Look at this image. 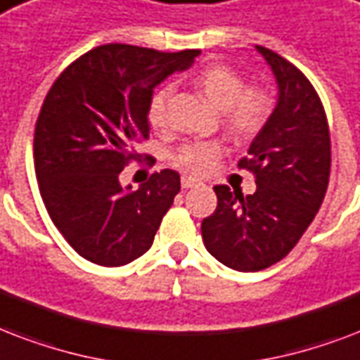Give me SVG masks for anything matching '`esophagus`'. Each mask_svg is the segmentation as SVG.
<instances>
[{
	"mask_svg": "<svg viewBox=\"0 0 360 360\" xmlns=\"http://www.w3.org/2000/svg\"><path fill=\"white\" fill-rule=\"evenodd\" d=\"M199 180H195L193 176H182V188L188 189V188H193V186H199Z\"/></svg>",
	"mask_w": 360,
	"mask_h": 360,
	"instance_id": "1",
	"label": "esophagus"
}]
</instances>
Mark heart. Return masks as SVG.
Returning <instances> with one entry per match:
<instances>
[{"label":"heart","instance_id":"b5f03b06","mask_svg":"<svg viewBox=\"0 0 360 360\" xmlns=\"http://www.w3.org/2000/svg\"><path fill=\"white\" fill-rule=\"evenodd\" d=\"M195 86L224 110L227 129L236 136L257 135L270 120L274 99L263 86H248L246 79L236 69L224 63L205 67ZM150 124L163 127L167 124V94L161 91L150 105ZM225 148L219 141H193L184 144L172 155L174 165L191 174H206L221 160Z\"/></svg>","mask_w":360,"mask_h":360}]
</instances>
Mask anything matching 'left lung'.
<instances>
[{
  "mask_svg": "<svg viewBox=\"0 0 360 360\" xmlns=\"http://www.w3.org/2000/svg\"><path fill=\"white\" fill-rule=\"evenodd\" d=\"M278 80L274 112L238 161L257 189L216 186L218 206L202 219L206 250L229 269L257 272L291 252L316 218L330 176V133L316 88L299 67L257 46Z\"/></svg>",
  "mask_w": 360,
  "mask_h": 360,
  "instance_id": "8db88e82",
  "label": "left lung"
}]
</instances>
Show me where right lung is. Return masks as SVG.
<instances>
[{
    "instance_id": "obj_1",
    "label": "right lung",
    "mask_w": 360,
    "mask_h": 360,
    "mask_svg": "<svg viewBox=\"0 0 360 360\" xmlns=\"http://www.w3.org/2000/svg\"><path fill=\"white\" fill-rule=\"evenodd\" d=\"M199 54L101 44L50 86L33 136L35 176L52 224L80 257L122 266L152 246L180 174L154 172L136 191H124L118 176L141 158L135 144L148 141L154 88Z\"/></svg>"
}]
</instances>
